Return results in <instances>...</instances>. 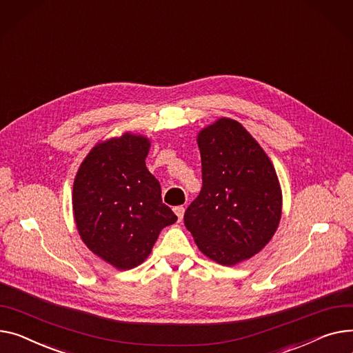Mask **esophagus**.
I'll return each instance as SVG.
<instances>
[{
    "instance_id": "esophagus-1",
    "label": "esophagus",
    "mask_w": 353,
    "mask_h": 353,
    "mask_svg": "<svg viewBox=\"0 0 353 353\" xmlns=\"http://www.w3.org/2000/svg\"><path fill=\"white\" fill-rule=\"evenodd\" d=\"M173 210H174V214L177 216L179 221H181V220H183V216H184V207H183V205H177V207H174Z\"/></svg>"
}]
</instances>
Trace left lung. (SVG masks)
Masks as SVG:
<instances>
[{"mask_svg":"<svg viewBox=\"0 0 353 353\" xmlns=\"http://www.w3.org/2000/svg\"><path fill=\"white\" fill-rule=\"evenodd\" d=\"M203 187L184 213L199 250L232 267L260 252L283 214L274 164L237 121L220 117L197 134Z\"/></svg>","mask_w":353,"mask_h":353,"instance_id":"1","label":"left lung"}]
</instances>
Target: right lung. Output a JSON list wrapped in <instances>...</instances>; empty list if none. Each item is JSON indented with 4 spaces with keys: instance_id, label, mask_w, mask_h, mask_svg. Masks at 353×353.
Returning <instances> with one entry per match:
<instances>
[{
    "instance_id": "add662e5",
    "label": "right lung",
    "mask_w": 353,
    "mask_h": 353,
    "mask_svg": "<svg viewBox=\"0 0 353 353\" xmlns=\"http://www.w3.org/2000/svg\"><path fill=\"white\" fill-rule=\"evenodd\" d=\"M150 139L125 132L101 140L77 172L72 210L83 244L116 270H132L150 255L160 231L177 221L148 170Z\"/></svg>"
}]
</instances>
